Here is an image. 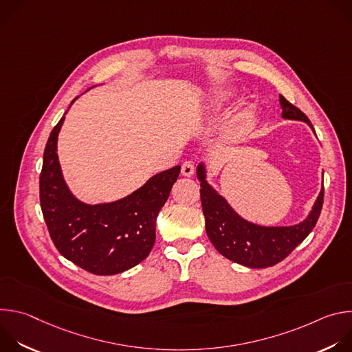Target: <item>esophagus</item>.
Masks as SVG:
<instances>
[{"label":"esophagus","mask_w":352,"mask_h":352,"mask_svg":"<svg viewBox=\"0 0 352 352\" xmlns=\"http://www.w3.org/2000/svg\"><path fill=\"white\" fill-rule=\"evenodd\" d=\"M181 173L184 177H192L195 173V166L192 162H185L181 167Z\"/></svg>","instance_id":"obj_1"}]
</instances>
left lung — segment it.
<instances>
[{
  "mask_svg": "<svg viewBox=\"0 0 352 352\" xmlns=\"http://www.w3.org/2000/svg\"><path fill=\"white\" fill-rule=\"evenodd\" d=\"M280 104L283 118L304 121L314 129L309 118L281 94ZM196 174L200 181V202L210 242L223 256L246 267L265 269L285 259L309 235L322 212L323 188L312 212L302 223L289 227H262L241 219L227 200L206 182L204 163L197 166Z\"/></svg>",
  "mask_w": 352,
  "mask_h": 352,
  "instance_id": "8db88e82",
  "label": "left lung"
}]
</instances>
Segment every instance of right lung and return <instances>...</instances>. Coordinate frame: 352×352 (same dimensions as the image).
I'll return each instance as SVG.
<instances>
[{"label":"right lung","mask_w":352,"mask_h":352,"mask_svg":"<svg viewBox=\"0 0 352 352\" xmlns=\"http://www.w3.org/2000/svg\"><path fill=\"white\" fill-rule=\"evenodd\" d=\"M65 117L47 140L40 173V206L58 252L83 270L111 276L139 265L156 241V219L181 167L156 174L143 186L111 204L86 205L68 189L57 140Z\"/></svg>","instance_id":"right-lung-1"}]
</instances>
